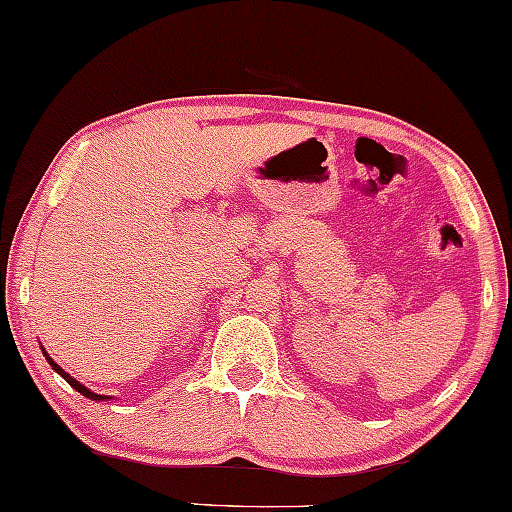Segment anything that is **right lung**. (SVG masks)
Masks as SVG:
<instances>
[{
	"instance_id": "add662e5",
	"label": "right lung",
	"mask_w": 512,
	"mask_h": 512,
	"mask_svg": "<svg viewBox=\"0 0 512 512\" xmlns=\"http://www.w3.org/2000/svg\"><path fill=\"white\" fill-rule=\"evenodd\" d=\"M46 360H49V364H51V367H53V369H56V371H58V374H61V376L65 378V381H68V383H70V386L77 390V393H82L84 397H91V400H108V397H105V395H96V393H91V390H89V388H84V386H82V383H79V381H75V378H72L70 374H65V371H63L61 367H58V364H56V362H53V360H51V357H46Z\"/></svg>"
}]
</instances>
